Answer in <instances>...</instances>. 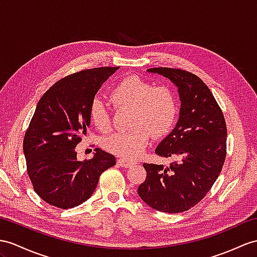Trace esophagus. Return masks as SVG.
<instances>
[{
  "mask_svg": "<svg viewBox=\"0 0 257 257\" xmlns=\"http://www.w3.org/2000/svg\"><path fill=\"white\" fill-rule=\"evenodd\" d=\"M117 164L120 165L122 168H131V167L134 165V162L128 161L126 159H118L117 160Z\"/></svg>",
  "mask_w": 257,
  "mask_h": 257,
  "instance_id": "34e87169",
  "label": "esophagus"
}]
</instances>
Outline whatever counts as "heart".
I'll return each mask as SVG.
<instances>
[{"instance_id":"obj_1","label":"heart","mask_w":257,"mask_h":257,"mask_svg":"<svg viewBox=\"0 0 257 257\" xmlns=\"http://www.w3.org/2000/svg\"><path fill=\"white\" fill-rule=\"evenodd\" d=\"M110 103L116 110H130L131 128L108 137L103 147L124 159L139 157L146 148L152 134L156 137L170 132L178 116V104L173 91L167 86H152L136 75L121 79L109 93ZM89 118L100 132L112 128L109 110L101 100L93 99Z\"/></svg>"}]
</instances>
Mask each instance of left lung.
<instances>
[{
	"label": "left lung",
	"mask_w": 257,
	"mask_h": 257,
	"mask_svg": "<svg viewBox=\"0 0 257 257\" xmlns=\"http://www.w3.org/2000/svg\"><path fill=\"white\" fill-rule=\"evenodd\" d=\"M178 87L181 109L172 132L156 148L169 166L144 164L146 180L139 195L150 207L177 214L189 210L209 192L227 155V125L222 111L204 81L181 68L153 67Z\"/></svg>",
	"instance_id": "8db88e82"
}]
</instances>
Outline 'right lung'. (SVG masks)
<instances>
[{
	"label": "right lung",
	"mask_w": 257,
	"mask_h": 257,
	"mask_svg": "<svg viewBox=\"0 0 257 257\" xmlns=\"http://www.w3.org/2000/svg\"><path fill=\"white\" fill-rule=\"evenodd\" d=\"M116 67L80 71L56 81L43 93L23 148L35 192L61 209L87 201L103 171L115 165L113 155L96 148L91 159L77 160L75 147L89 127V107L95 95Z\"/></svg>",
	"instance_id": "right-lung-1"
}]
</instances>
